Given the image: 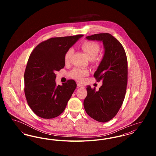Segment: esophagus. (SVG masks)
<instances>
[{"mask_svg": "<svg viewBox=\"0 0 156 156\" xmlns=\"http://www.w3.org/2000/svg\"><path fill=\"white\" fill-rule=\"evenodd\" d=\"M77 86L79 87H80V88H85V87H84L82 84L79 83V82H77Z\"/></svg>", "mask_w": 156, "mask_h": 156, "instance_id": "1", "label": "esophagus"}]
</instances>
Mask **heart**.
<instances>
[{"instance_id":"obj_1","label":"heart","mask_w":156,"mask_h":156,"mask_svg":"<svg viewBox=\"0 0 156 156\" xmlns=\"http://www.w3.org/2000/svg\"><path fill=\"white\" fill-rule=\"evenodd\" d=\"M82 50L85 52L89 60H93L97 57L99 52L100 47L99 45L95 42L92 41H85L81 45ZM74 52L73 48H70L67 50L65 54L64 59L65 62L67 63L69 61L70 58ZM89 74V71L85 69L81 68H74L69 73L71 78H74L79 81H82L87 75Z\"/></svg>"}]
</instances>
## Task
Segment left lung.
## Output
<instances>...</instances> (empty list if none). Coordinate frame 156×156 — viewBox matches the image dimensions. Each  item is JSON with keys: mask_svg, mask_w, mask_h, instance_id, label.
<instances>
[{"mask_svg": "<svg viewBox=\"0 0 156 156\" xmlns=\"http://www.w3.org/2000/svg\"><path fill=\"white\" fill-rule=\"evenodd\" d=\"M86 38L102 41L104 54L94 75L97 81H102V85L98 91L87 87L83 106L90 118L104 123L115 116L125 99L127 83L126 52L121 43L109 33L95 34Z\"/></svg>", "mask_w": 156, "mask_h": 156, "instance_id": "8db88e82", "label": "left lung"}]
</instances>
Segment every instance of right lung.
<instances>
[{"mask_svg":"<svg viewBox=\"0 0 156 156\" xmlns=\"http://www.w3.org/2000/svg\"><path fill=\"white\" fill-rule=\"evenodd\" d=\"M83 35L54 37L41 42L33 50L24 73V93L31 110L43 119L58 116L76 87L70 80L56 85L55 73L65 66L64 57Z\"/></svg>","mask_w":156,"mask_h":156,"instance_id":"right-lung-1","label":"right lung"}]
</instances>
